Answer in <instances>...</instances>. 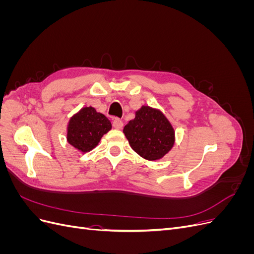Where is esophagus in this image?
Masks as SVG:
<instances>
[{
  "label": "esophagus",
  "mask_w": 254,
  "mask_h": 254,
  "mask_svg": "<svg viewBox=\"0 0 254 254\" xmlns=\"http://www.w3.org/2000/svg\"><path fill=\"white\" fill-rule=\"evenodd\" d=\"M112 125L115 129H122L123 126H124V124H123V122L120 119H114L112 122Z\"/></svg>",
  "instance_id": "1"
}]
</instances>
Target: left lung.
I'll return each instance as SVG.
<instances>
[{
	"instance_id": "obj_1",
	"label": "left lung",
	"mask_w": 254,
	"mask_h": 254,
	"mask_svg": "<svg viewBox=\"0 0 254 254\" xmlns=\"http://www.w3.org/2000/svg\"><path fill=\"white\" fill-rule=\"evenodd\" d=\"M131 148L149 161L159 160L172 149L175 131L171 123L160 110L143 106L135 112L134 120L124 127Z\"/></svg>"
}]
</instances>
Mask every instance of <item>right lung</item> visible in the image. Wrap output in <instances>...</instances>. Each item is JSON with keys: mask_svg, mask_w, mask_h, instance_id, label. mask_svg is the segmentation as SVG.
I'll list each match as a JSON object with an SVG mask.
<instances>
[{"mask_svg": "<svg viewBox=\"0 0 254 254\" xmlns=\"http://www.w3.org/2000/svg\"><path fill=\"white\" fill-rule=\"evenodd\" d=\"M111 127L104 114L96 112L93 107H84L68 122L66 139L76 149L87 152L95 147Z\"/></svg>", "mask_w": 254, "mask_h": 254, "instance_id": "1", "label": "right lung"}]
</instances>
